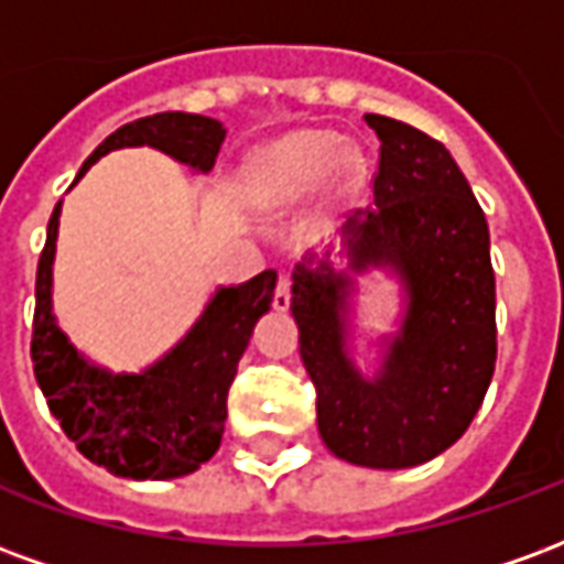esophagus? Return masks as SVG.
<instances>
[{
	"mask_svg": "<svg viewBox=\"0 0 564 564\" xmlns=\"http://www.w3.org/2000/svg\"><path fill=\"white\" fill-rule=\"evenodd\" d=\"M290 274H281L278 278V286H274V307L278 311H290V299H293V290H290Z\"/></svg>",
	"mask_w": 564,
	"mask_h": 564,
	"instance_id": "34e87169",
	"label": "esophagus"
}]
</instances>
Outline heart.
Wrapping results in <instances>:
<instances>
[{
  "label": "heart",
  "mask_w": 564,
  "mask_h": 564,
  "mask_svg": "<svg viewBox=\"0 0 564 564\" xmlns=\"http://www.w3.org/2000/svg\"><path fill=\"white\" fill-rule=\"evenodd\" d=\"M329 172L338 189H354L362 177V156L341 153L338 135L307 129L257 150L247 165V186L262 208H286L311 196Z\"/></svg>",
  "instance_id": "b5f03b06"
}]
</instances>
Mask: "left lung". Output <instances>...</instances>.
<instances>
[{
  "mask_svg": "<svg viewBox=\"0 0 564 564\" xmlns=\"http://www.w3.org/2000/svg\"><path fill=\"white\" fill-rule=\"evenodd\" d=\"M380 139L375 208L344 226L347 269L383 264L409 295L375 379L346 354L349 271L307 253L293 271L299 354L317 387L323 444L366 468H414L456 444L496 371V274L471 186L441 141L366 115Z\"/></svg>",
  "mask_w": 564,
  "mask_h": 564,
  "instance_id": "1",
  "label": "left lung"
}]
</instances>
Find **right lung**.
<instances>
[{
	"label": "right lung",
	"instance_id": "right-lung-1",
	"mask_svg": "<svg viewBox=\"0 0 564 564\" xmlns=\"http://www.w3.org/2000/svg\"><path fill=\"white\" fill-rule=\"evenodd\" d=\"M226 129L220 120L184 111L141 117L111 132L80 165L117 148H156L193 172H210ZM56 205L35 274L32 368L51 414L68 441L96 465L132 480H172L193 474L220 447L226 395L257 319L271 307L278 271L269 269L238 286H220L202 317L169 354L141 375H111L75 350L54 317Z\"/></svg>",
	"mask_w": 564,
	"mask_h": 564
}]
</instances>
